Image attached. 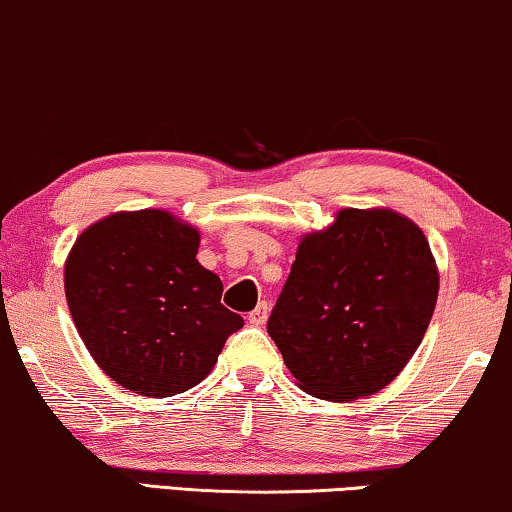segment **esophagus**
I'll use <instances>...</instances> for the list:
<instances>
[{
	"label": "esophagus",
	"instance_id": "1",
	"mask_svg": "<svg viewBox=\"0 0 512 512\" xmlns=\"http://www.w3.org/2000/svg\"><path fill=\"white\" fill-rule=\"evenodd\" d=\"M267 316H269V304H267V302H260V304H257V307L252 309V312L248 314V321L255 323V326H262V323L267 321Z\"/></svg>",
	"mask_w": 512,
	"mask_h": 512
}]
</instances>
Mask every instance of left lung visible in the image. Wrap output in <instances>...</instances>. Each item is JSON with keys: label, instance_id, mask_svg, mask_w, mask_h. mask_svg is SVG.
Listing matches in <instances>:
<instances>
[{"label": "left lung", "instance_id": "8db88e82", "mask_svg": "<svg viewBox=\"0 0 512 512\" xmlns=\"http://www.w3.org/2000/svg\"><path fill=\"white\" fill-rule=\"evenodd\" d=\"M428 238L392 210H340L302 238L267 331L307 394L383 390L409 364L435 312Z\"/></svg>", "mask_w": 512, "mask_h": 512}]
</instances>
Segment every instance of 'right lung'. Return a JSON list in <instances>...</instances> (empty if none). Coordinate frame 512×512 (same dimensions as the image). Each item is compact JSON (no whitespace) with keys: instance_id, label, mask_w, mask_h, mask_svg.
I'll use <instances>...</instances> for the list:
<instances>
[{"instance_id":"add662e5","label":"right lung","mask_w":512,"mask_h":512,"mask_svg":"<svg viewBox=\"0 0 512 512\" xmlns=\"http://www.w3.org/2000/svg\"><path fill=\"white\" fill-rule=\"evenodd\" d=\"M200 236L165 210L115 212L89 226L66 260L77 333L115 383L172 397L217 364L243 319L222 304V281L198 255Z\"/></svg>"}]
</instances>
